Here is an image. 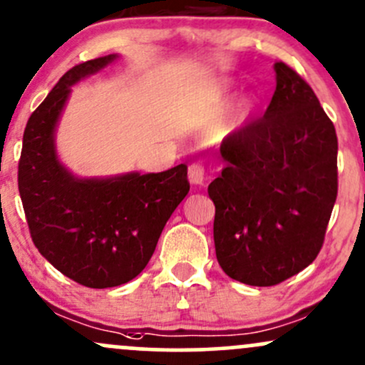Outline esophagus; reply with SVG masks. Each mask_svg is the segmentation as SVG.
I'll return each instance as SVG.
<instances>
[{"label": "esophagus", "mask_w": 365, "mask_h": 365, "mask_svg": "<svg viewBox=\"0 0 365 365\" xmlns=\"http://www.w3.org/2000/svg\"><path fill=\"white\" fill-rule=\"evenodd\" d=\"M189 180L194 185H202L204 183V168L201 164H190L189 166Z\"/></svg>", "instance_id": "34e87169"}]
</instances>
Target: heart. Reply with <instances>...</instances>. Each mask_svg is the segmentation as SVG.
<instances>
[{
    "label": "heart",
    "mask_w": 365,
    "mask_h": 365,
    "mask_svg": "<svg viewBox=\"0 0 365 365\" xmlns=\"http://www.w3.org/2000/svg\"><path fill=\"white\" fill-rule=\"evenodd\" d=\"M251 109H253V103H251L250 100H247V102H244L241 106V118H246V115H250Z\"/></svg>",
    "instance_id": "1"
}]
</instances>
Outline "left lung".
I'll return each mask as SVG.
<instances>
[{"label": "left lung", "mask_w": 365, "mask_h": 365, "mask_svg": "<svg viewBox=\"0 0 365 365\" xmlns=\"http://www.w3.org/2000/svg\"><path fill=\"white\" fill-rule=\"evenodd\" d=\"M263 118L220 147L227 166L207 187L216 259L228 277L275 286L317 258L338 195V137L310 85L275 63Z\"/></svg>", "instance_id": "obj_1"}]
</instances>
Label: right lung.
Returning a JSON list of instances; mask_svg holds the SVG:
<instances>
[{"label": "right lung", "instance_id": "add662e5", "mask_svg": "<svg viewBox=\"0 0 365 365\" xmlns=\"http://www.w3.org/2000/svg\"><path fill=\"white\" fill-rule=\"evenodd\" d=\"M114 58L78 63L58 79L27 121L19 161V192L34 246L66 277L93 289L137 277L190 189L185 164L163 173L79 180L58 163L53 133L71 86Z\"/></svg>", "mask_w": 365, "mask_h": 365}]
</instances>
